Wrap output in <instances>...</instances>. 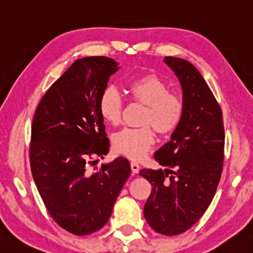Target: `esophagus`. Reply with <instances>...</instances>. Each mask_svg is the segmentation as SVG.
Wrapping results in <instances>:
<instances>
[{"mask_svg":"<svg viewBox=\"0 0 253 253\" xmlns=\"http://www.w3.org/2000/svg\"><path fill=\"white\" fill-rule=\"evenodd\" d=\"M130 168H131V172L132 173H138L140 170V166L136 162H130Z\"/></svg>","mask_w":253,"mask_h":253,"instance_id":"1","label":"esophagus"}]
</instances>
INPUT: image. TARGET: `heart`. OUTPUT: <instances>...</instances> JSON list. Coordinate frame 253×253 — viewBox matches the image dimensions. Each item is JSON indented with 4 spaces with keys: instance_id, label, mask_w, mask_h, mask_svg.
<instances>
[{
    "instance_id": "obj_1",
    "label": "heart",
    "mask_w": 253,
    "mask_h": 253,
    "mask_svg": "<svg viewBox=\"0 0 253 253\" xmlns=\"http://www.w3.org/2000/svg\"><path fill=\"white\" fill-rule=\"evenodd\" d=\"M127 92L133 103L145 106L141 128H125L113 137L117 153L131 160H140L156 142V131L170 135L180 127L185 113L182 97L170 92V86L155 73H145L130 79ZM98 107L103 120L112 126L122 123L124 102L115 87L108 86L101 93Z\"/></svg>"
}]
</instances>
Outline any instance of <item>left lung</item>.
<instances>
[{
  "label": "left lung",
  "instance_id": "1",
  "mask_svg": "<svg viewBox=\"0 0 253 253\" xmlns=\"http://www.w3.org/2000/svg\"><path fill=\"white\" fill-rule=\"evenodd\" d=\"M180 79L185 113L171 141L155 153L166 170L142 169L151 183L143 215L153 230L175 236L190 229L204 215L220 181L224 165L222 112L199 70L191 62L166 57Z\"/></svg>",
  "mask_w": 253,
  "mask_h": 253
}]
</instances>
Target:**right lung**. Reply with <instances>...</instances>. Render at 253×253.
Here are the masks:
<instances>
[{"label":"right lung","instance_id":"add662e5","mask_svg":"<svg viewBox=\"0 0 253 253\" xmlns=\"http://www.w3.org/2000/svg\"><path fill=\"white\" fill-rule=\"evenodd\" d=\"M116 70L111 58L78 59L43 94L33 118L29 163L35 184L51 218L77 236L106 224L130 175L124 157L90 170L95 158L110 150L98 100Z\"/></svg>","mask_w":253,"mask_h":253}]
</instances>
